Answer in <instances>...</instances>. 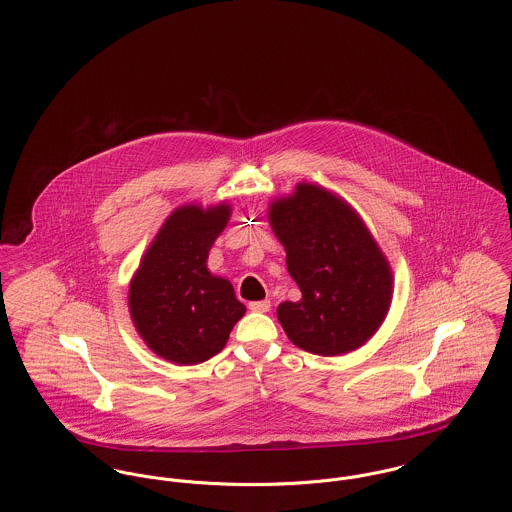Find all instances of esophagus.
Listing matches in <instances>:
<instances>
[{
    "mask_svg": "<svg viewBox=\"0 0 512 512\" xmlns=\"http://www.w3.org/2000/svg\"><path fill=\"white\" fill-rule=\"evenodd\" d=\"M252 311H258V313H266V311H270V301L268 299H262V301H252L250 305H248Z\"/></svg>",
    "mask_w": 512,
    "mask_h": 512,
    "instance_id": "34e87169",
    "label": "esophagus"
}]
</instances>
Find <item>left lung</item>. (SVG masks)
I'll return each instance as SVG.
<instances>
[{"label": "left lung", "mask_w": 512, "mask_h": 512, "mask_svg": "<svg viewBox=\"0 0 512 512\" xmlns=\"http://www.w3.org/2000/svg\"><path fill=\"white\" fill-rule=\"evenodd\" d=\"M268 219L301 292L299 301L278 305L290 341L323 357L363 347L392 299L388 260L363 219L341 197L311 183L276 199Z\"/></svg>", "instance_id": "left-lung-1"}]
</instances>
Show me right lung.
I'll return each mask as SVG.
<instances>
[{"mask_svg": "<svg viewBox=\"0 0 512 512\" xmlns=\"http://www.w3.org/2000/svg\"><path fill=\"white\" fill-rule=\"evenodd\" d=\"M230 205H185L163 222L130 284V315L147 347L175 365L220 353L246 307L232 284L207 268Z\"/></svg>", "mask_w": 512, "mask_h": 512, "instance_id": "right-lung-1", "label": "right lung"}]
</instances>
